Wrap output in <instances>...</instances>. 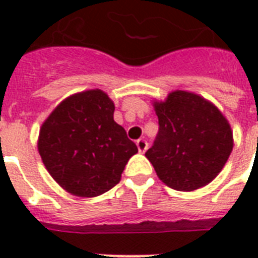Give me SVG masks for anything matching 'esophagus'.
Instances as JSON below:
<instances>
[{
	"mask_svg": "<svg viewBox=\"0 0 258 258\" xmlns=\"http://www.w3.org/2000/svg\"><path fill=\"white\" fill-rule=\"evenodd\" d=\"M137 146H138V150H139V153H145L146 150L149 149V143H147L145 139H138Z\"/></svg>",
	"mask_w": 258,
	"mask_h": 258,
	"instance_id": "obj_1",
	"label": "esophagus"
}]
</instances>
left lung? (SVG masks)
Returning a JSON list of instances; mask_svg holds the SVG:
<instances>
[{
  "label": "left lung",
  "mask_w": 258,
  "mask_h": 258,
  "mask_svg": "<svg viewBox=\"0 0 258 258\" xmlns=\"http://www.w3.org/2000/svg\"><path fill=\"white\" fill-rule=\"evenodd\" d=\"M159 133L146 158L158 178L178 191L210 183L224 169L233 150L228 119L212 101L187 91H172L153 103Z\"/></svg>",
  "instance_id": "1"
}]
</instances>
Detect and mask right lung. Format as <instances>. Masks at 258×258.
Listing matches in <instances>:
<instances>
[{
	"label": "right lung",
	"instance_id": "right-lung-1",
	"mask_svg": "<svg viewBox=\"0 0 258 258\" xmlns=\"http://www.w3.org/2000/svg\"><path fill=\"white\" fill-rule=\"evenodd\" d=\"M115 104L101 89L71 95L42 123L38 153L50 176L72 196L92 198L120 182L138 153L113 120Z\"/></svg>",
	"mask_w": 258,
	"mask_h": 258
}]
</instances>
